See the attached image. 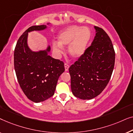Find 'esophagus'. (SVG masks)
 Returning a JSON list of instances; mask_svg holds the SVG:
<instances>
[{
  "label": "esophagus",
  "instance_id": "esophagus-1",
  "mask_svg": "<svg viewBox=\"0 0 133 133\" xmlns=\"http://www.w3.org/2000/svg\"><path fill=\"white\" fill-rule=\"evenodd\" d=\"M64 66H65V71H68V69H69V67H70V66H69V65L67 64V63H65Z\"/></svg>",
  "mask_w": 133,
  "mask_h": 133
}]
</instances>
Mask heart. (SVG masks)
I'll use <instances>...</instances> for the list:
<instances>
[{
	"mask_svg": "<svg viewBox=\"0 0 133 133\" xmlns=\"http://www.w3.org/2000/svg\"><path fill=\"white\" fill-rule=\"evenodd\" d=\"M91 35L88 27L68 26L59 32L57 42L52 43V50L56 53L61 54L63 52V46L68 45L69 55L73 59H79L86 52Z\"/></svg>",
	"mask_w": 133,
	"mask_h": 133,
	"instance_id": "obj_1",
	"label": "heart"
}]
</instances>
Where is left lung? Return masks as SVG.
<instances>
[{
  "mask_svg": "<svg viewBox=\"0 0 133 133\" xmlns=\"http://www.w3.org/2000/svg\"><path fill=\"white\" fill-rule=\"evenodd\" d=\"M94 28L96 36L91 46L69 68L72 94L83 100L93 99L102 92L110 81L115 62L110 38L103 29Z\"/></svg>",
  "mask_w": 133,
  "mask_h": 133,
  "instance_id": "1",
  "label": "left lung"
}]
</instances>
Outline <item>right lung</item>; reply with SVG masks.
<instances>
[{
    "mask_svg": "<svg viewBox=\"0 0 133 133\" xmlns=\"http://www.w3.org/2000/svg\"><path fill=\"white\" fill-rule=\"evenodd\" d=\"M51 24L30 27L20 37L14 50V69L18 82L26 97L35 103L54 95L59 77L65 71L63 62L49 55L50 45L38 51L32 50L28 45L29 32L43 31Z\"/></svg>",
    "mask_w": 133,
    "mask_h": 133,
    "instance_id": "add662e5",
    "label": "right lung"
}]
</instances>
